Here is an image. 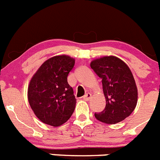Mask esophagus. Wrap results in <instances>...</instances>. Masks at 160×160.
Returning a JSON list of instances; mask_svg holds the SVG:
<instances>
[{"label":"esophagus","mask_w":160,"mask_h":160,"mask_svg":"<svg viewBox=\"0 0 160 160\" xmlns=\"http://www.w3.org/2000/svg\"><path fill=\"white\" fill-rule=\"evenodd\" d=\"M90 98H91V94L90 93H87V94L83 96V99L88 101V100L90 99Z\"/></svg>","instance_id":"1"}]
</instances>
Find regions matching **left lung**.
Here are the masks:
<instances>
[{"label":"left lung","mask_w":160,"mask_h":160,"mask_svg":"<svg viewBox=\"0 0 160 160\" xmlns=\"http://www.w3.org/2000/svg\"><path fill=\"white\" fill-rule=\"evenodd\" d=\"M90 67L102 79L106 98L105 109L95 113V118L107 124L128 118L138 101L136 84L128 65L118 58L106 56L92 61Z\"/></svg>","instance_id":"8db88e82"}]
</instances>
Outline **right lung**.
Here are the masks:
<instances>
[{"mask_svg":"<svg viewBox=\"0 0 160 160\" xmlns=\"http://www.w3.org/2000/svg\"><path fill=\"white\" fill-rule=\"evenodd\" d=\"M75 60L67 55L46 60L31 78L28 100L35 115L52 127L62 125L74 111L76 98L67 82Z\"/></svg>","mask_w":160,"mask_h":160,"instance_id":"right-lung-1","label":"right lung"}]
</instances>
